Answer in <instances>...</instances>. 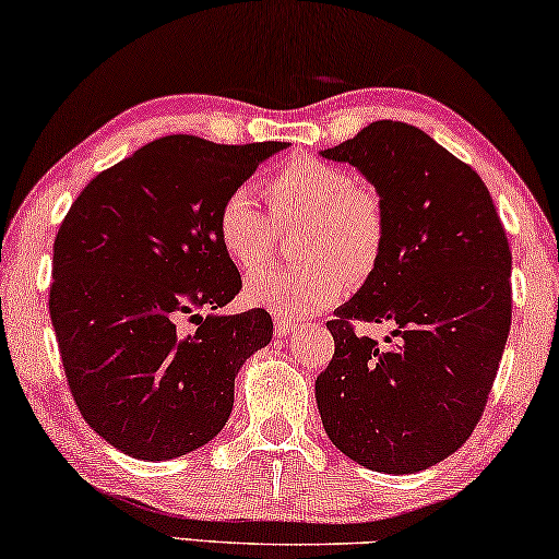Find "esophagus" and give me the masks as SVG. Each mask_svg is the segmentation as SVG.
I'll return each instance as SVG.
<instances>
[{
	"mask_svg": "<svg viewBox=\"0 0 559 559\" xmlns=\"http://www.w3.org/2000/svg\"><path fill=\"white\" fill-rule=\"evenodd\" d=\"M295 328H297V322H292L289 317H282V314L274 317V334H277V337H287V334Z\"/></svg>",
	"mask_w": 559,
	"mask_h": 559,
	"instance_id": "34e87169",
	"label": "esophagus"
}]
</instances>
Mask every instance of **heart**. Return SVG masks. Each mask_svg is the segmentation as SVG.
<instances>
[{
	"label": "heart",
	"instance_id": "1",
	"mask_svg": "<svg viewBox=\"0 0 559 559\" xmlns=\"http://www.w3.org/2000/svg\"><path fill=\"white\" fill-rule=\"evenodd\" d=\"M272 219H307L297 267L270 270L247 280L245 299L282 317H307L337 302L347 282H365L382 260L388 222L382 200L355 175L322 159L299 157L270 177ZM272 219L250 185H239L219 204L217 239L242 272L270 260Z\"/></svg>",
	"mask_w": 559,
	"mask_h": 559
}]
</instances>
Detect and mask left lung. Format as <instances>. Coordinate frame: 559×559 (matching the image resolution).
<instances>
[{"instance_id":"left-lung-1","label":"left lung","mask_w":559,"mask_h":559,"mask_svg":"<svg viewBox=\"0 0 559 559\" xmlns=\"http://www.w3.org/2000/svg\"><path fill=\"white\" fill-rule=\"evenodd\" d=\"M320 154L374 187L388 239L328 322L334 357L314 382L317 409L357 465L412 475L450 457L483 417L510 334L508 235L477 171L417 127L380 119ZM355 319L394 323L399 342L380 348Z\"/></svg>"}]
</instances>
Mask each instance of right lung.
<instances>
[{
    "instance_id": "right-lung-1",
    "label": "right lung",
    "mask_w": 559,
    "mask_h": 559,
    "mask_svg": "<svg viewBox=\"0 0 559 559\" xmlns=\"http://www.w3.org/2000/svg\"><path fill=\"white\" fill-rule=\"evenodd\" d=\"M287 147L162 136L94 177L67 212L49 314L76 407L119 452L182 457L229 419L235 377L270 345L272 317L217 312L242 277L214 222L225 197Z\"/></svg>"
}]
</instances>
